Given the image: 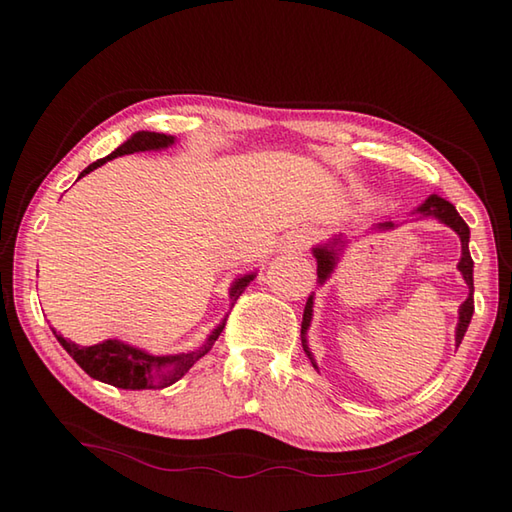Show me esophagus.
Segmentation results:
<instances>
[{"label":"esophagus","instance_id":"esophagus-1","mask_svg":"<svg viewBox=\"0 0 512 512\" xmlns=\"http://www.w3.org/2000/svg\"><path fill=\"white\" fill-rule=\"evenodd\" d=\"M310 242H312V233L306 231V228H303V231L290 233V237H288V248H292V250H303V248H308Z\"/></svg>","mask_w":512,"mask_h":512}]
</instances>
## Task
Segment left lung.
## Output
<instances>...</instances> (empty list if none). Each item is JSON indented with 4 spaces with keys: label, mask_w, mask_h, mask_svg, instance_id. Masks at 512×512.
<instances>
[{
    "label": "left lung",
    "mask_w": 512,
    "mask_h": 512,
    "mask_svg": "<svg viewBox=\"0 0 512 512\" xmlns=\"http://www.w3.org/2000/svg\"><path fill=\"white\" fill-rule=\"evenodd\" d=\"M411 215L416 217V220H424V217H433V220H438L442 224H447L449 228H453L455 233H458L460 242H462V257L458 262V270L462 273L466 286H469V297H466V301L460 306V312H458V328H455V347H460L462 339L466 330H469V323L473 319V259H471V253H469V237H471V231L469 226H466V222L460 217V213L455 211V206L451 202H447L444 198H440V195H429L427 200H424L418 209H413ZM396 224L394 222H385V224H378L376 228H394ZM347 246V239L343 235H334L332 239H328L325 244H319L312 248V255L314 259H317V281L323 286L325 281H328L334 273L336 264H339V255L343 253V248ZM312 306H314V295L308 297L306 301V310H303V321H301V345H303V352L308 354L310 363L314 369H319L317 363H314V356L310 352L308 347V330H310V323H312Z\"/></svg>",
    "instance_id": "obj_1"
}]
</instances>
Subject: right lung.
Masks as SVG:
<instances>
[{
    "label": "right lung",
    "instance_id": "add662e5",
    "mask_svg": "<svg viewBox=\"0 0 512 512\" xmlns=\"http://www.w3.org/2000/svg\"><path fill=\"white\" fill-rule=\"evenodd\" d=\"M173 143H176V136L156 134V132H136L129 136L121 147L114 149L110 156L96 160L88 169H83L79 178H83L85 173L99 169L107 160L136 154V151H160V149L171 147ZM255 277L257 273H248L233 281V286L228 288L231 308L235 306L239 295H242L246 286ZM224 325H226V319L220 321V325H217V328L209 334V339H206L198 350L180 352V354H162V356L149 354L145 350H140V347H134L118 339H107L103 343L83 347V345H76L74 341L63 339V336L54 330L52 332L57 336V341L63 345V350L74 358L76 365H79L85 374L101 380V383L121 387V389H162L180 380L206 352L211 350L213 343L217 341V336L222 334Z\"/></svg>",
    "mask_w": 512,
    "mask_h": 512
}]
</instances>
